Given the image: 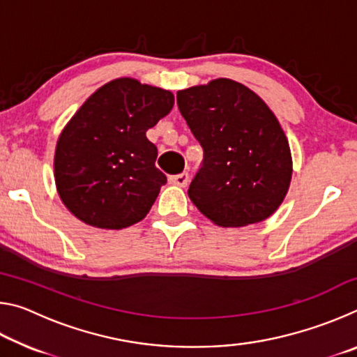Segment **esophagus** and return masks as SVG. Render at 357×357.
<instances>
[{
  "label": "esophagus",
  "instance_id": "obj_1",
  "mask_svg": "<svg viewBox=\"0 0 357 357\" xmlns=\"http://www.w3.org/2000/svg\"><path fill=\"white\" fill-rule=\"evenodd\" d=\"M170 183L179 187H185L189 184V173H179L174 174V176H170Z\"/></svg>",
  "mask_w": 357,
  "mask_h": 357
}]
</instances>
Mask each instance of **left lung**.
I'll return each mask as SVG.
<instances>
[{"label": "left lung", "instance_id": "8db88e82", "mask_svg": "<svg viewBox=\"0 0 357 357\" xmlns=\"http://www.w3.org/2000/svg\"><path fill=\"white\" fill-rule=\"evenodd\" d=\"M178 108L204 151L189 190L219 227H245L273 215L291 181L289 144L275 114L244 84L217 78L178 91Z\"/></svg>", "mask_w": 357, "mask_h": 357}]
</instances>
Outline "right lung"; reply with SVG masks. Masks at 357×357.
I'll return each instance as SVG.
<instances>
[{
	"label": "right lung",
	"mask_w": 357,
	"mask_h": 357,
	"mask_svg": "<svg viewBox=\"0 0 357 357\" xmlns=\"http://www.w3.org/2000/svg\"><path fill=\"white\" fill-rule=\"evenodd\" d=\"M173 104L172 91L124 77L100 86L78 108L55 151L56 189L77 219L121 229L146 217L167 183L146 130Z\"/></svg>",
	"instance_id": "1"
}]
</instances>
